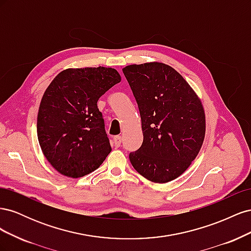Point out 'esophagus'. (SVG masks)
Returning a JSON list of instances; mask_svg holds the SVG:
<instances>
[{
  "instance_id": "obj_1",
  "label": "esophagus",
  "mask_w": 251,
  "mask_h": 251,
  "mask_svg": "<svg viewBox=\"0 0 251 251\" xmlns=\"http://www.w3.org/2000/svg\"><path fill=\"white\" fill-rule=\"evenodd\" d=\"M121 136H119V135H117V136H115V137L113 138V141H114V144H115V147L116 148H118V147H120V144H121Z\"/></svg>"
}]
</instances>
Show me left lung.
<instances>
[{
    "instance_id": "1",
    "label": "left lung",
    "mask_w": 251,
    "mask_h": 251,
    "mask_svg": "<svg viewBox=\"0 0 251 251\" xmlns=\"http://www.w3.org/2000/svg\"><path fill=\"white\" fill-rule=\"evenodd\" d=\"M123 71L138 103L143 133L130 161L146 179L166 183L183 174L199 154L206 131L203 104L169 65L151 62Z\"/></svg>"
}]
</instances>
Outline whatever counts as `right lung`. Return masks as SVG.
<instances>
[{
	"mask_svg": "<svg viewBox=\"0 0 251 251\" xmlns=\"http://www.w3.org/2000/svg\"><path fill=\"white\" fill-rule=\"evenodd\" d=\"M120 80L113 68H69L45 91L37 114V138L44 156L59 174L83 177L110 154L97 101Z\"/></svg>",
	"mask_w": 251,
	"mask_h": 251,
	"instance_id": "obj_1",
	"label": "right lung"
}]
</instances>
